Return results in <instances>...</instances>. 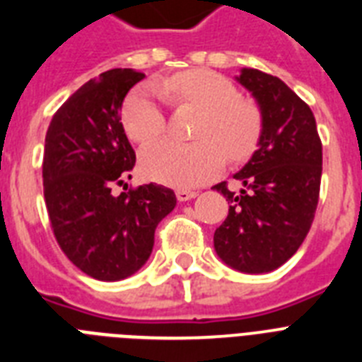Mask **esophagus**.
<instances>
[{"label": "esophagus", "instance_id": "1", "mask_svg": "<svg viewBox=\"0 0 362 362\" xmlns=\"http://www.w3.org/2000/svg\"><path fill=\"white\" fill-rule=\"evenodd\" d=\"M195 195H197V192H193V189H178V192H176V199L182 201V203H184V201H189V199H193Z\"/></svg>", "mask_w": 362, "mask_h": 362}]
</instances>
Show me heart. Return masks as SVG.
<instances>
[{"label":"heart","instance_id":"obj_1","mask_svg":"<svg viewBox=\"0 0 362 362\" xmlns=\"http://www.w3.org/2000/svg\"><path fill=\"white\" fill-rule=\"evenodd\" d=\"M159 93L178 109L201 110L195 142L163 141L141 153L142 173L175 187L203 184L223 167L240 165L257 152L264 131L263 107L244 98L229 78L209 69H192L158 82ZM122 124L131 141L148 144L163 135L167 116L152 88H141L125 99Z\"/></svg>","mask_w":362,"mask_h":362}]
</instances>
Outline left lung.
<instances>
[{"label":"left lung","instance_id":"8db88e82","mask_svg":"<svg viewBox=\"0 0 362 362\" xmlns=\"http://www.w3.org/2000/svg\"><path fill=\"white\" fill-rule=\"evenodd\" d=\"M263 107L257 152L235 178L240 193L221 182L216 192L231 203L214 233L216 253L233 269L261 274L297 252L314 221L321 186V139L314 112L278 76L242 69L237 78Z\"/></svg>","mask_w":362,"mask_h":362}]
</instances>
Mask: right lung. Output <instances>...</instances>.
<instances>
[{"mask_svg": "<svg viewBox=\"0 0 362 362\" xmlns=\"http://www.w3.org/2000/svg\"><path fill=\"white\" fill-rule=\"evenodd\" d=\"M144 73L110 69L78 88L48 125L42 187L54 237L75 267L95 280L135 274L153 247L156 227L176 206L173 189L125 186L135 150L120 118L124 98Z\"/></svg>", "mask_w": 362, "mask_h": 362, "instance_id": "right-lung-1", "label": "right lung"}]
</instances>
